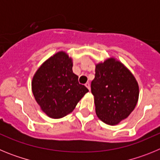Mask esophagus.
Segmentation results:
<instances>
[{
	"instance_id": "obj_1",
	"label": "esophagus",
	"mask_w": 160,
	"mask_h": 160,
	"mask_svg": "<svg viewBox=\"0 0 160 160\" xmlns=\"http://www.w3.org/2000/svg\"><path fill=\"white\" fill-rule=\"evenodd\" d=\"M85 86L87 87V88L89 89V90H90V83L89 82H87L86 84H85Z\"/></svg>"
}]
</instances>
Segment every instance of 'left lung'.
I'll return each instance as SVG.
<instances>
[{"instance_id": "obj_1", "label": "left lung", "mask_w": 160, "mask_h": 160, "mask_svg": "<svg viewBox=\"0 0 160 160\" xmlns=\"http://www.w3.org/2000/svg\"><path fill=\"white\" fill-rule=\"evenodd\" d=\"M91 93L97 116L106 124L114 126L134 111L138 102L139 88L129 69L111 57L95 65Z\"/></svg>"}]
</instances>
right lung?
<instances>
[{"instance_id": "right-lung-1", "label": "right lung", "mask_w": 160, "mask_h": 160, "mask_svg": "<svg viewBox=\"0 0 160 160\" xmlns=\"http://www.w3.org/2000/svg\"><path fill=\"white\" fill-rule=\"evenodd\" d=\"M73 58L59 51L46 59L32 77V91L40 109L51 118H61L74 110L89 91L73 73Z\"/></svg>"}]
</instances>
